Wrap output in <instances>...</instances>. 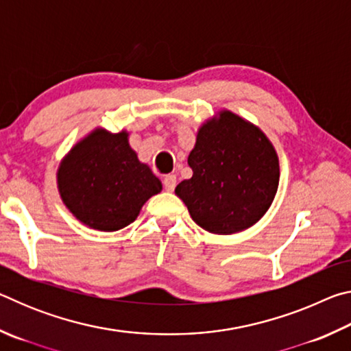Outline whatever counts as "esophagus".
Returning <instances> with one entry per match:
<instances>
[{
  "instance_id": "1",
  "label": "esophagus",
  "mask_w": 351,
  "mask_h": 351,
  "mask_svg": "<svg viewBox=\"0 0 351 351\" xmlns=\"http://www.w3.org/2000/svg\"><path fill=\"white\" fill-rule=\"evenodd\" d=\"M162 184H164V189L167 190V192H173V189L176 186V176L175 175H165L164 180H162Z\"/></svg>"
}]
</instances>
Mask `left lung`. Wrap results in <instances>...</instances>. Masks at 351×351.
Instances as JSON below:
<instances>
[{
	"mask_svg": "<svg viewBox=\"0 0 351 351\" xmlns=\"http://www.w3.org/2000/svg\"><path fill=\"white\" fill-rule=\"evenodd\" d=\"M187 162L193 175L175 193L207 232L229 235L251 228L276 197L280 169L274 147L230 111L199 128Z\"/></svg>",
	"mask_w": 351,
	"mask_h": 351,
	"instance_id": "8db88e82",
	"label": "left lung"
}]
</instances>
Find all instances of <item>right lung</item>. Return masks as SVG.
Segmentation results:
<instances>
[{
    "label": "right lung",
    "instance_id": "1",
    "mask_svg": "<svg viewBox=\"0 0 351 351\" xmlns=\"http://www.w3.org/2000/svg\"><path fill=\"white\" fill-rule=\"evenodd\" d=\"M63 203L83 224L112 232L133 223L162 184L139 162L125 132L97 128L64 158L57 173Z\"/></svg>",
    "mask_w": 351,
    "mask_h": 351
}]
</instances>
